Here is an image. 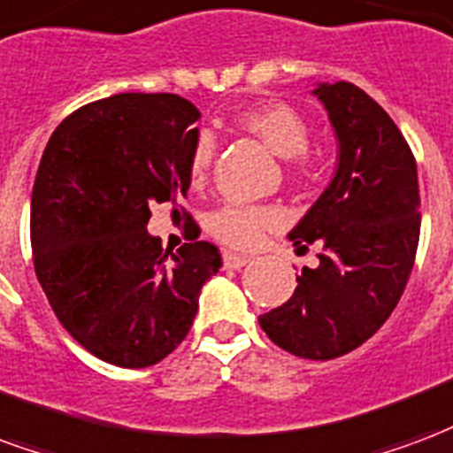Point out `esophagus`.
<instances>
[{"mask_svg": "<svg viewBox=\"0 0 453 453\" xmlns=\"http://www.w3.org/2000/svg\"><path fill=\"white\" fill-rule=\"evenodd\" d=\"M250 257H240V254H233V252H227V254H223V266H226V269H242V266H247V264H250Z\"/></svg>", "mask_w": 453, "mask_h": 453, "instance_id": "obj_1", "label": "esophagus"}]
</instances>
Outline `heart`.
<instances>
[{
  "label": "heart",
  "instance_id": "1",
  "mask_svg": "<svg viewBox=\"0 0 453 453\" xmlns=\"http://www.w3.org/2000/svg\"><path fill=\"white\" fill-rule=\"evenodd\" d=\"M235 127L257 136L278 158L290 163V173H297L303 153L310 146V127L295 107L266 100L242 107L235 115ZM216 158V139L211 132H199L189 150L187 170L194 184H203ZM278 223L276 209L261 203H226L209 216V233L227 247L252 250L264 230Z\"/></svg>",
  "mask_w": 453,
  "mask_h": 453
}]
</instances>
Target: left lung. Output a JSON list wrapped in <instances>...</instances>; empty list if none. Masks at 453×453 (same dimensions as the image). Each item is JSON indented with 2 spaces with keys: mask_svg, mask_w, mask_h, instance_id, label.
Segmentation results:
<instances>
[{
  "mask_svg": "<svg viewBox=\"0 0 453 453\" xmlns=\"http://www.w3.org/2000/svg\"><path fill=\"white\" fill-rule=\"evenodd\" d=\"M311 93L329 112L338 165L288 237L295 252L321 244L319 266H304L290 300L259 324L288 353L334 360L374 336L401 300L420 237V189L413 153L384 107L348 81Z\"/></svg>",
  "mask_w": 453,
  "mask_h": 453,
  "instance_id": "obj_1",
  "label": "left lung"
}]
</instances>
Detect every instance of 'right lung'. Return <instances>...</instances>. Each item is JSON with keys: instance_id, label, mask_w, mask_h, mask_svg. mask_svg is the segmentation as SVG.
Masks as SVG:
<instances>
[{"instance_id": "add662e5", "label": "right lung", "mask_w": 453, "mask_h": 453, "mask_svg": "<svg viewBox=\"0 0 453 453\" xmlns=\"http://www.w3.org/2000/svg\"><path fill=\"white\" fill-rule=\"evenodd\" d=\"M199 117L175 93H119L66 117L40 160L35 276L73 341L117 367L173 353L192 329L201 288L223 266L211 242L170 254L146 230L150 203L187 196Z\"/></svg>"}]
</instances>
